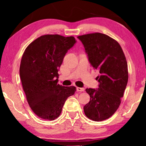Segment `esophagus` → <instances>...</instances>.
Listing matches in <instances>:
<instances>
[{"mask_svg":"<svg viewBox=\"0 0 146 146\" xmlns=\"http://www.w3.org/2000/svg\"><path fill=\"white\" fill-rule=\"evenodd\" d=\"M77 91L78 92H84L85 90V89L84 88H80V87H77Z\"/></svg>","mask_w":146,"mask_h":146,"instance_id":"34e87169","label":"esophagus"}]
</instances>
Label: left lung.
<instances>
[{"label":"left lung","mask_w":146,"mask_h":146,"mask_svg":"<svg viewBox=\"0 0 146 146\" xmlns=\"http://www.w3.org/2000/svg\"><path fill=\"white\" fill-rule=\"evenodd\" d=\"M84 46L91 65L99 71L98 89L86 88L90 97L84 107V113L93 121L110 117L121 103L127 80L128 70L124 53L119 44L102 33L78 36Z\"/></svg>","instance_id":"1"}]
</instances>
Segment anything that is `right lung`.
<instances>
[{
	"mask_svg": "<svg viewBox=\"0 0 146 146\" xmlns=\"http://www.w3.org/2000/svg\"><path fill=\"white\" fill-rule=\"evenodd\" d=\"M76 42L74 36L46 35L32 42L24 52L20 66L23 90L31 110L42 119L57 118L66 99L74 94L76 87L58 84V72Z\"/></svg>",
	"mask_w": 146,
	"mask_h": 146,
	"instance_id": "right-lung-1",
	"label": "right lung"
}]
</instances>
